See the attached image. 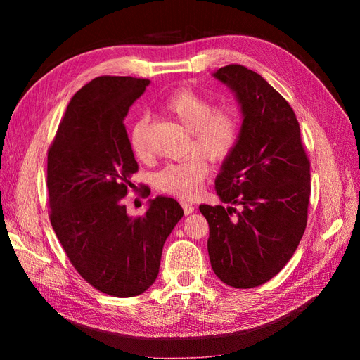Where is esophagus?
Segmentation results:
<instances>
[{"label":"esophagus","mask_w":360,"mask_h":360,"mask_svg":"<svg viewBox=\"0 0 360 360\" xmlns=\"http://www.w3.org/2000/svg\"><path fill=\"white\" fill-rule=\"evenodd\" d=\"M181 207H183L184 214H189L195 210V205H192L191 202H186V201H181Z\"/></svg>","instance_id":"esophagus-1"}]
</instances>
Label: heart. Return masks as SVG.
Returning a JSON list of instances; mask_svg holds the SVG:
<instances>
[{"label":"heart","mask_w":360,"mask_h":360,"mask_svg":"<svg viewBox=\"0 0 360 360\" xmlns=\"http://www.w3.org/2000/svg\"><path fill=\"white\" fill-rule=\"evenodd\" d=\"M168 114L191 130V150L195 153L179 162L167 163L155 174L156 186L179 198L197 195L209 176V163L222 162L231 156L240 138V117L230 105H214L210 99L191 89H179L162 102ZM147 117H139L130 127L129 144L134 155L144 159L148 155Z\"/></svg>","instance_id":"1"}]
</instances>
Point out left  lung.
I'll list each match as a JSON object with an SVG mask.
<instances>
[{"mask_svg": "<svg viewBox=\"0 0 360 360\" xmlns=\"http://www.w3.org/2000/svg\"><path fill=\"white\" fill-rule=\"evenodd\" d=\"M214 78L242 106L240 138L216 179L225 204L200 205L209 222L212 269L234 288L266 284L284 269L302 240L311 197L309 159L290 103L263 76L228 64Z\"/></svg>", "mask_w": 360, "mask_h": 360, "instance_id": "obj_1", "label": "left lung"}]
</instances>
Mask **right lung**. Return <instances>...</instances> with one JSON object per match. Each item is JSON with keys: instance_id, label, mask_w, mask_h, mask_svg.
<instances>
[{"instance_id": "1", "label": "right lung", "mask_w": 360, "mask_h": 360, "mask_svg": "<svg viewBox=\"0 0 360 360\" xmlns=\"http://www.w3.org/2000/svg\"><path fill=\"white\" fill-rule=\"evenodd\" d=\"M150 81L99 76L76 93L48 150L49 219L76 271L114 297H134L158 278L163 243L181 219L158 197L130 217L123 200L138 171L124 118ZM141 195L148 197L144 186Z\"/></svg>"}]
</instances>
